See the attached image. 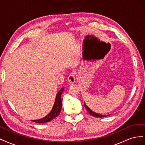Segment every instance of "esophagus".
Wrapping results in <instances>:
<instances>
[{
	"instance_id": "obj_1",
	"label": "esophagus",
	"mask_w": 145,
	"mask_h": 145,
	"mask_svg": "<svg viewBox=\"0 0 145 145\" xmlns=\"http://www.w3.org/2000/svg\"><path fill=\"white\" fill-rule=\"evenodd\" d=\"M68 80L70 83H74L76 82V74L74 72H71L68 77Z\"/></svg>"
}]
</instances>
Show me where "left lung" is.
<instances>
[{
  "label": "left lung",
  "mask_w": 145,
  "mask_h": 145,
  "mask_svg": "<svg viewBox=\"0 0 145 145\" xmlns=\"http://www.w3.org/2000/svg\"><path fill=\"white\" fill-rule=\"evenodd\" d=\"M84 105H85V107L86 109L87 112H88L89 114H91V116H93L94 117H106V116H109V115H101V114H97V113L93 112V111H91V109L86 106V105L85 104V103H84Z\"/></svg>",
  "instance_id": "left-lung-1"
}]
</instances>
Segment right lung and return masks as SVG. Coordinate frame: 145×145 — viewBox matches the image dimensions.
<instances>
[{"instance_id": "right-lung-1", "label": "right lung", "mask_w": 145, "mask_h": 145, "mask_svg": "<svg viewBox=\"0 0 145 145\" xmlns=\"http://www.w3.org/2000/svg\"><path fill=\"white\" fill-rule=\"evenodd\" d=\"M63 89H64L63 88H61L60 91L57 94L54 105L50 113L48 114V115L46 116V117H43V118H41V119L32 120L33 121L38 123H45L49 122L52 120H53L54 118H55L60 114L61 109H62V99H61V95L62 94Z\"/></svg>"}]
</instances>
